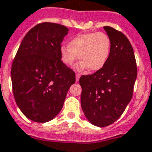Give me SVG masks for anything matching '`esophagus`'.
Segmentation results:
<instances>
[{"instance_id": "obj_1", "label": "esophagus", "mask_w": 152, "mask_h": 152, "mask_svg": "<svg viewBox=\"0 0 152 152\" xmlns=\"http://www.w3.org/2000/svg\"><path fill=\"white\" fill-rule=\"evenodd\" d=\"M80 78V74H79V73H76V82L79 81Z\"/></svg>"}]
</instances>
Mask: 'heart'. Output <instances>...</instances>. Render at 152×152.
<instances>
[{
    "instance_id": "b5f03b06",
    "label": "heart",
    "mask_w": 152,
    "mask_h": 152,
    "mask_svg": "<svg viewBox=\"0 0 152 152\" xmlns=\"http://www.w3.org/2000/svg\"><path fill=\"white\" fill-rule=\"evenodd\" d=\"M111 40L107 34L102 32L78 34L69 41L68 47H60L62 61L69 66L74 65L80 56L82 60L78 69L89 68L98 71L105 65L110 55Z\"/></svg>"
}]
</instances>
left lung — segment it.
<instances>
[{"label":"left lung","mask_w":152,"mask_h":152,"mask_svg":"<svg viewBox=\"0 0 152 152\" xmlns=\"http://www.w3.org/2000/svg\"><path fill=\"white\" fill-rule=\"evenodd\" d=\"M111 40L105 65L92 75L82 76L81 106L92 125L105 127L118 120L131 101L137 77L134 50L122 32L103 27Z\"/></svg>","instance_id":"left-lung-1"}]
</instances>
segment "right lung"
<instances>
[{
  "label": "right lung",
  "instance_id": "obj_1",
  "mask_svg": "<svg viewBox=\"0 0 152 152\" xmlns=\"http://www.w3.org/2000/svg\"><path fill=\"white\" fill-rule=\"evenodd\" d=\"M69 29L58 23H39L20 45L11 67L13 93L27 118L47 122L59 114L75 72L61 60L60 47Z\"/></svg>",
  "mask_w": 152,
  "mask_h": 152
}]
</instances>
